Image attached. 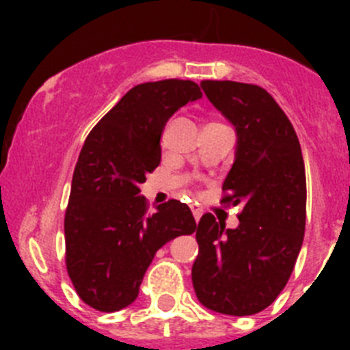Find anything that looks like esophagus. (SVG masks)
I'll use <instances>...</instances> for the list:
<instances>
[{
  "label": "esophagus",
  "instance_id": "obj_1",
  "mask_svg": "<svg viewBox=\"0 0 350 350\" xmlns=\"http://www.w3.org/2000/svg\"><path fill=\"white\" fill-rule=\"evenodd\" d=\"M191 212H193L194 219H196V221H200V217H202V208H200L198 205H191Z\"/></svg>",
  "mask_w": 350,
  "mask_h": 350
}]
</instances>
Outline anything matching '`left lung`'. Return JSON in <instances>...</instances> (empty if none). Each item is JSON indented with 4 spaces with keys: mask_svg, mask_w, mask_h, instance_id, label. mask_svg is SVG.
Returning <instances> with one entry per match:
<instances>
[{
    "mask_svg": "<svg viewBox=\"0 0 350 350\" xmlns=\"http://www.w3.org/2000/svg\"><path fill=\"white\" fill-rule=\"evenodd\" d=\"M202 89L237 129L222 203L240 205L242 213L234 230L212 213L200 219L193 286L210 310L252 315L280 295L301 249L307 217L301 147L282 108L259 85L203 80Z\"/></svg>",
    "mask_w": 350,
    "mask_h": 350,
    "instance_id": "obj_1",
    "label": "left lung"
}]
</instances>
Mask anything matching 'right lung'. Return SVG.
<instances>
[{"instance_id": "add662e5", "label": "right lung", "mask_w": 350, "mask_h": 350, "mask_svg": "<svg viewBox=\"0 0 350 350\" xmlns=\"http://www.w3.org/2000/svg\"><path fill=\"white\" fill-rule=\"evenodd\" d=\"M203 92L168 79L129 89L85 138L64 215L66 270L77 295L100 312L131 305L157 250L196 230L191 208L170 200L148 213L140 184L161 163L170 117Z\"/></svg>"}]
</instances>
